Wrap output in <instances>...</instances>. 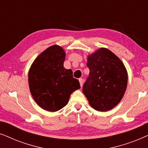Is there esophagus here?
Returning <instances> with one entry per match:
<instances>
[{"mask_svg": "<svg viewBox=\"0 0 148 148\" xmlns=\"http://www.w3.org/2000/svg\"><path fill=\"white\" fill-rule=\"evenodd\" d=\"M79 81L81 87H82L83 86V84H84V79H83L82 78H80L79 79Z\"/></svg>", "mask_w": 148, "mask_h": 148, "instance_id": "obj_1", "label": "esophagus"}]
</instances>
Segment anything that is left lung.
<instances>
[{
    "label": "left lung",
    "mask_w": 148,
    "mask_h": 148,
    "mask_svg": "<svg viewBox=\"0 0 148 148\" xmlns=\"http://www.w3.org/2000/svg\"><path fill=\"white\" fill-rule=\"evenodd\" d=\"M89 77L83 92L98 111H108L120 102L127 85V73L122 61L106 48H101L88 58Z\"/></svg>",
    "instance_id": "1"
}]
</instances>
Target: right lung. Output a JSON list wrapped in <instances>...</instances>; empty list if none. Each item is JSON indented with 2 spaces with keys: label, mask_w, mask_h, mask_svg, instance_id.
Returning a JSON list of instances; mask_svg holds the SVG:
<instances>
[{
  "label": "right lung",
  "mask_w": 148,
  "mask_h": 148,
  "mask_svg": "<svg viewBox=\"0 0 148 148\" xmlns=\"http://www.w3.org/2000/svg\"><path fill=\"white\" fill-rule=\"evenodd\" d=\"M64 59L63 49L52 46L36 58L29 71V90L34 100L50 112L66 106L71 94L81 88L72 70L64 68Z\"/></svg>",
  "instance_id": "1"
}]
</instances>
